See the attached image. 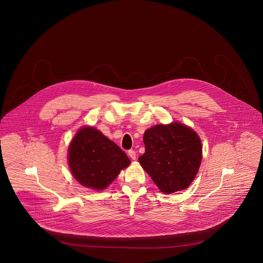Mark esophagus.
Masks as SVG:
<instances>
[{"label": "esophagus", "mask_w": 263, "mask_h": 263, "mask_svg": "<svg viewBox=\"0 0 263 263\" xmlns=\"http://www.w3.org/2000/svg\"><path fill=\"white\" fill-rule=\"evenodd\" d=\"M127 153H128L129 157H130L133 160H136V159H137V152H135V151L130 149V151H128Z\"/></svg>", "instance_id": "34e87169"}]
</instances>
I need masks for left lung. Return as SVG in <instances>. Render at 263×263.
Masks as SVG:
<instances>
[{"instance_id": "left-lung-1", "label": "left lung", "mask_w": 263, "mask_h": 263, "mask_svg": "<svg viewBox=\"0 0 263 263\" xmlns=\"http://www.w3.org/2000/svg\"><path fill=\"white\" fill-rule=\"evenodd\" d=\"M145 152L138 160L162 193L171 194L189 187L202 160L199 136L180 123L156 125L143 136Z\"/></svg>"}]
</instances>
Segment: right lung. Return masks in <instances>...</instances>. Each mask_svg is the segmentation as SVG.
<instances>
[{
	"instance_id": "right-lung-1",
	"label": "right lung",
	"mask_w": 263,
	"mask_h": 263,
	"mask_svg": "<svg viewBox=\"0 0 263 263\" xmlns=\"http://www.w3.org/2000/svg\"><path fill=\"white\" fill-rule=\"evenodd\" d=\"M68 163L72 175L81 185L101 191L129 165L130 160L97 128L84 126L70 143Z\"/></svg>"
}]
</instances>
